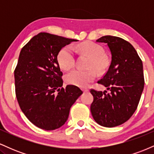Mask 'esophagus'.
Returning <instances> with one entry per match:
<instances>
[{
	"mask_svg": "<svg viewBox=\"0 0 154 154\" xmlns=\"http://www.w3.org/2000/svg\"><path fill=\"white\" fill-rule=\"evenodd\" d=\"M82 91L84 92V93H86V92H88L89 91H88V90H87V89H83Z\"/></svg>",
	"mask_w": 154,
	"mask_h": 154,
	"instance_id": "obj_1",
	"label": "esophagus"
}]
</instances>
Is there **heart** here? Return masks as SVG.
<instances>
[{"instance_id": "1", "label": "heart", "mask_w": 154, "mask_h": 154, "mask_svg": "<svg viewBox=\"0 0 154 154\" xmlns=\"http://www.w3.org/2000/svg\"><path fill=\"white\" fill-rule=\"evenodd\" d=\"M79 49L84 54L90 57L88 66L94 68L97 72H103L107 67L108 61L104 56V50L100 45L92 42H84L79 44ZM59 66L65 71L70 69L75 64V56L73 48L70 45L62 48L57 56ZM95 77V72L93 69L83 71L75 69L67 74L66 81L67 83L79 88H86Z\"/></svg>"}]
</instances>
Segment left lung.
Returning <instances> with one entry per match:
<instances>
[{
	"instance_id": "left-lung-1",
	"label": "left lung",
	"mask_w": 154,
	"mask_h": 154,
	"mask_svg": "<svg viewBox=\"0 0 154 154\" xmlns=\"http://www.w3.org/2000/svg\"><path fill=\"white\" fill-rule=\"evenodd\" d=\"M107 45L111 61L106 73L98 81L106 91L91 90V111L98 125L114 128L125 123L134 114L144 88L143 62L129 42L106 35L96 40Z\"/></svg>"
}]
</instances>
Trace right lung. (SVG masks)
Here are the masks:
<instances>
[{"instance_id": "obj_1", "label": "right lung", "mask_w": 154, "mask_h": 154, "mask_svg": "<svg viewBox=\"0 0 154 154\" xmlns=\"http://www.w3.org/2000/svg\"><path fill=\"white\" fill-rule=\"evenodd\" d=\"M75 41L78 40L40 32L21 51L14 71L16 95L24 115L39 128H61L82 94L77 86L62 88L63 73L57 61L60 50Z\"/></svg>"}]
</instances>
